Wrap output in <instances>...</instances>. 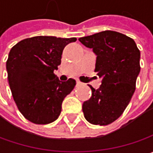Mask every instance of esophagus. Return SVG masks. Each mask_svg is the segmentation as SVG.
<instances>
[{"mask_svg":"<svg viewBox=\"0 0 153 153\" xmlns=\"http://www.w3.org/2000/svg\"><path fill=\"white\" fill-rule=\"evenodd\" d=\"M82 83L81 82H79V81H76V85L80 86V85H82Z\"/></svg>","mask_w":153,"mask_h":153,"instance_id":"34e87169","label":"esophagus"}]
</instances>
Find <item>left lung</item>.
<instances>
[{"instance_id": "1", "label": "left lung", "mask_w": 153, "mask_h": 153, "mask_svg": "<svg viewBox=\"0 0 153 153\" xmlns=\"http://www.w3.org/2000/svg\"><path fill=\"white\" fill-rule=\"evenodd\" d=\"M78 40L97 56L94 71L101 78L98 89L88 85L92 95L82 104L84 117L92 124L107 125L123 114L134 93L140 53L132 38L112 30Z\"/></svg>"}]
</instances>
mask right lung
<instances>
[{
    "label": "right lung",
    "instance_id": "right-lung-1",
    "mask_svg": "<svg viewBox=\"0 0 153 153\" xmlns=\"http://www.w3.org/2000/svg\"><path fill=\"white\" fill-rule=\"evenodd\" d=\"M76 38L39 36L22 40L10 50L7 71L15 103L27 120L48 124L60 115L62 102L76 85L61 82L53 73L65 47Z\"/></svg>",
    "mask_w": 153,
    "mask_h": 153
}]
</instances>
